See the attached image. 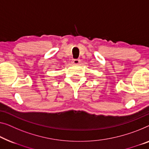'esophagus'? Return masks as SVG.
Masks as SVG:
<instances>
[{
  "instance_id": "esophagus-1",
  "label": "esophagus",
  "mask_w": 149,
  "mask_h": 149,
  "mask_svg": "<svg viewBox=\"0 0 149 149\" xmlns=\"http://www.w3.org/2000/svg\"><path fill=\"white\" fill-rule=\"evenodd\" d=\"M72 62H73V63L75 64V65H78V64L79 63V62H80V61H79V59H74Z\"/></svg>"
}]
</instances>
